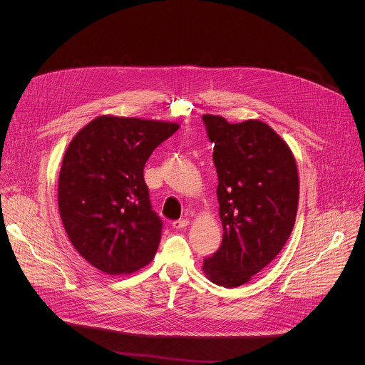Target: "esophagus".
<instances>
[{
    "mask_svg": "<svg viewBox=\"0 0 365 365\" xmlns=\"http://www.w3.org/2000/svg\"><path fill=\"white\" fill-rule=\"evenodd\" d=\"M189 225V220H178V221H173L172 227L175 230H182V228H186Z\"/></svg>",
    "mask_w": 365,
    "mask_h": 365,
    "instance_id": "1",
    "label": "esophagus"
}]
</instances>
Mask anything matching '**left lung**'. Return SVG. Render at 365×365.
Here are the masks:
<instances>
[{
	"label": "left lung",
	"instance_id": "obj_1",
	"mask_svg": "<svg viewBox=\"0 0 365 365\" xmlns=\"http://www.w3.org/2000/svg\"><path fill=\"white\" fill-rule=\"evenodd\" d=\"M218 173L222 242L202 270L232 289L270 264L289 240L297 214L299 176L286 141L266 123L238 124L205 114Z\"/></svg>",
	"mask_w": 365,
	"mask_h": 365
}]
</instances>
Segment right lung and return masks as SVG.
<instances>
[{
    "label": "right lung",
    "instance_id": "obj_1",
    "mask_svg": "<svg viewBox=\"0 0 365 365\" xmlns=\"http://www.w3.org/2000/svg\"><path fill=\"white\" fill-rule=\"evenodd\" d=\"M179 124L115 115L88 123L69 143L58 203L65 231L95 269L115 276L147 266L162 238L144 165Z\"/></svg>",
    "mask_w": 365,
    "mask_h": 365
}]
</instances>
